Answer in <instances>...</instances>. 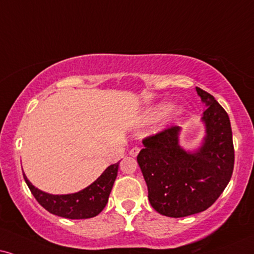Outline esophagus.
Wrapping results in <instances>:
<instances>
[{
    "instance_id": "1",
    "label": "esophagus",
    "mask_w": 254,
    "mask_h": 254,
    "mask_svg": "<svg viewBox=\"0 0 254 254\" xmlns=\"http://www.w3.org/2000/svg\"><path fill=\"white\" fill-rule=\"evenodd\" d=\"M139 151H140V149L138 146H134V147H132V149L130 150V156H132V157H136L138 153H139Z\"/></svg>"
}]
</instances>
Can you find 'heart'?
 Instances as JSON below:
<instances>
[{
    "mask_svg": "<svg viewBox=\"0 0 254 254\" xmlns=\"http://www.w3.org/2000/svg\"><path fill=\"white\" fill-rule=\"evenodd\" d=\"M169 110H170V105L169 104H163V105H160V107H158L157 109H155V111L152 112V115H153V116H157V117L164 116V115Z\"/></svg>",
    "mask_w": 254,
    "mask_h": 254,
    "instance_id": "1",
    "label": "heart"
}]
</instances>
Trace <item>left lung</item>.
I'll use <instances>...</instances> for the list:
<instances>
[{"instance_id": "1", "label": "left lung", "mask_w": 254, "mask_h": 254, "mask_svg": "<svg viewBox=\"0 0 254 254\" xmlns=\"http://www.w3.org/2000/svg\"><path fill=\"white\" fill-rule=\"evenodd\" d=\"M195 90L207 107L203 146L188 153L178 145L181 129L171 127L144 138L137 156L151 206L163 216L182 218L207 210L232 177L234 147L229 115L212 95Z\"/></svg>"}]
</instances>
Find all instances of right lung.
<instances>
[{
    "instance_id": "right-lung-1",
    "label": "right lung",
    "mask_w": 254,
    "mask_h": 254,
    "mask_svg": "<svg viewBox=\"0 0 254 254\" xmlns=\"http://www.w3.org/2000/svg\"><path fill=\"white\" fill-rule=\"evenodd\" d=\"M118 169L120 162L109 166L97 181L84 190L71 194L46 193L31 185L24 173L23 177L38 204L50 213L68 219H86L97 216L103 211L116 181Z\"/></svg>"
}]
</instances>
